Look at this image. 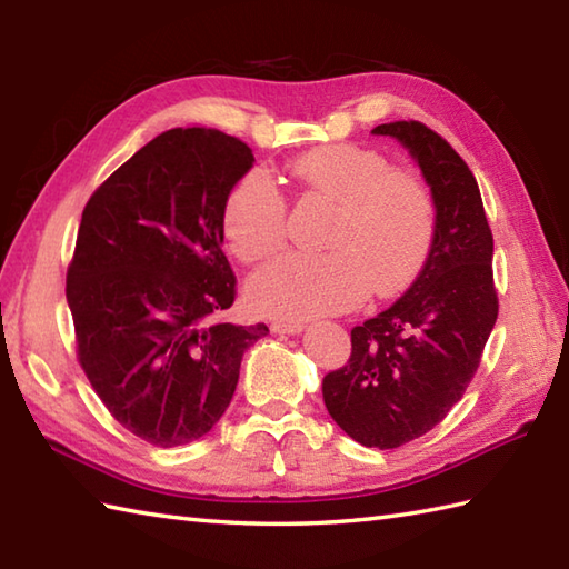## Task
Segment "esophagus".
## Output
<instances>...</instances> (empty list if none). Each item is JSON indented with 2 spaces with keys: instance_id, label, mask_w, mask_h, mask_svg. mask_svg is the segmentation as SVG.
Wrapping results in <instances>:
<instances>
[{
  "instance_id": "34e87169",
  "label": "esophagus",
  "mask_w": 569,
  "mask_h": 569,
  "mask_svg": "<svg viewBox=\"0 0 569 569\" xmlns=\"http://www.w3.org/2000/svg\"><path fill=\"white\" fill-rule=\"evenodd\" d=\"M306 325L300 320H276L271 322V332L273 335H300Z\"/></svg>"
}]
</instances>
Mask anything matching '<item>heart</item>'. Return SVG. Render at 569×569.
<instances>
[{"mask_svg":"<svg viewBox=\"0 0 569 569\" xmlns=\"http://www.w3.org/2000/svg\"><path fill=\"white\" fill-rule=\"evenodd\" d=\"M308 200L337 204L325 253H288L249 281V306L271 318H312L393 296L413 281L435 239V200L416 176L396 173L381 153L332 143L291 161ZM288 204L273 180L241 176L222 210V234L241 261L276 257L286 244Z\"/></svg>","mask_w":569,"mask_h":569,"instance_id":"b5f03b06","label":"heart"}]
</instances>
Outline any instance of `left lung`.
Here are the masks:
<instances>
[{
  "label": "left lung",
  "instance_id": "8db88e82",
  "mask_svg": "<svg viewBox=\"0 0 569 569\" xmlns=\"http://www.w3.org/2000/svg\"><path fill=\"white\" fill-rule=\"evenodd\" d=\"M410 153L435 200V239L413 286L352 330V355L322 379L328 413L365 447L393 450L462 398L499 316L493 237L469 166L420 122L371 129Z\"/></svg>",
  "mask_w": 569,
  "mask_h": 569
}]
</instances>
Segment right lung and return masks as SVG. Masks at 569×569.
<instances>
[{"instance_id":"add662e5","label":"right lung","mask_w":569,"mask_h":569,"mask_svg":"<svg viewBox=\"0 0 569 569\" xmlns=\"http://www.w3.org/2000/svg\"><path fill=\"white\" fill-rule=\"evenodd\" d=\"M251 166L247 143L222 131L168 129L82 210L66 283L78 359L112 418L151 445L210 432L241 357L269 332L217 320L234 303L224 200Z\"/></svg>"}]
</instances>
